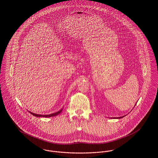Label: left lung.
Returning <instances> with one entry per match:
<instances>
[{
  "mask_svg": "<svg viewBox=\"0 0 158 158\" xmlns=\"http://www.w3.org/2000/svg\"><path fill=\"white\" fill-rule=\"evenodd\" d=\"M123 117H125V115L122 116V117H110V118H123Z\"/></svg>",
  "mask_w": 158,
  "mask_h": 158,
  "instance_id": "8db88e82",
  "label": "left lung"
}]
</instances>
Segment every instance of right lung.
I'll return each mask as SVG.
<instances>
[{
	"mask_svg": "<svg viewBox=\"0 0 158 158\" xmlns=\"http://www.w3.org/2000/svg\"><path fill=\"white\" fill-rule=\"evenodd\" d=\"M63 108L61 109L60 111H58V112H56V113H53V114H47V115H42V114H35V113H31V112H30L28 111L30 114H31L32 115H33L34 116H36V117H53V116H56L57 115H58L59 114L62 112Z\"/></svg>",
	"mask_w": 158,
	"mask_h": 158,
	"instance_id": "add662e5",
	"label": "right lung"
}]
</instances>
